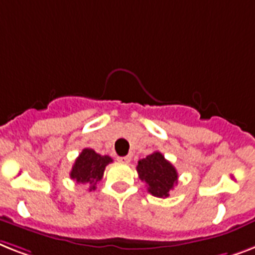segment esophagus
Listing matches in <instances>:
<instances>
[{
	"label": "esophagus",
	"instance_id": "34e87169",
	"mask_svg": "<svg viewBox=\"0 0 255 255\" xmlns=\"http://www.w3.org/2000/svg\"><path fill=\"white\" fill-rule=\"evenodd\" d=\"M118 161H119V162H123V163H128L129 161H131V157H129V156L118 157Z\"/></svg>",
	"mask_w": 255,
	"mask_h": 255
}]
</instances>
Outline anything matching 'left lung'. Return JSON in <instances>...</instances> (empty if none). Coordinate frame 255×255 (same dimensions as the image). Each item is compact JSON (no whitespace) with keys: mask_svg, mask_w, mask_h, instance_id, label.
Returning <instances> with one entry per match:
<instances>
[{"mask_svg":"<svg viewBox=\"0 0 255 255\" xmlns=\"http://www.w3.org/2000/svg\"><path fill=\"white\" fill-rule=\"evenodd\" d=\"M136 170L138 178L148 186V192L157 198H166L178 182L175 167L162 156V153L153 152L137 162Z\"/></svg>","mask_w":255,"mask_h":255,"instance_id":"obj_1","label":"left lung"}]
</instances>
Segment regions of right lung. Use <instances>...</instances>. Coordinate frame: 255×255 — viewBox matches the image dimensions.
<instances>
[{
  "instance_id": "1",
  "label": "right lung",
  "mask_w": 255,
  "mask_h": 255,
  "mask_svg": "<svg viewBox=\"0 0 255 255\" xmlns=\"http://www.w3.org/2000/svg\"><path fill=\"white\" fill-rule=\"evenodd\" d=\"M110 162H113L110 156H101L93 149L85 148L74 161L70 170V178L81 185L90 186L89 191H92L102 179L105 169Z\"/></svg>"
}]
</instances>
